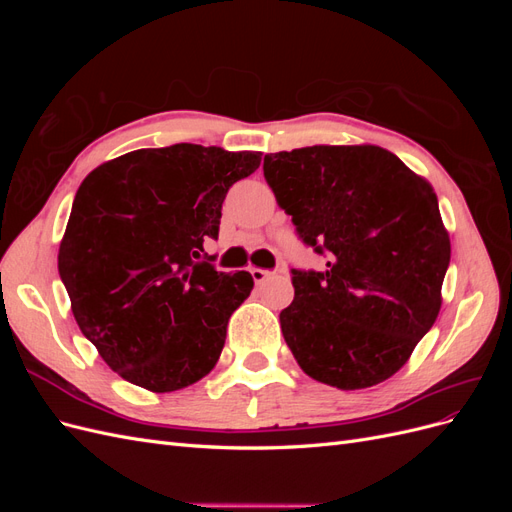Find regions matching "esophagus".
Wrapping results in <instances>:
<instances>
[{"mask_svg": "<svg viewBox=\"0 0 512 512\" xmlns=\"http://www.w3.org/2000/svg\"><path fill=\"white\" fill-rule=\"evenodd\" d=\"M250 273H252V277H254V282H256V284H265L267 280H271V277L275 275V273H273V271H269V269H258V267H254Z\"/></svg>", "mask_w": 512, "mask_h": 512, "instance_id": "esophagus-1", "label": "esophagus"}]
</instances>
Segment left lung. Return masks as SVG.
Here are the masks:
<instances>
[{"label": "left lung", "instance_id": "8db88e82", "mask_svg": "<svg viewBox=\"0 0 512 512\" xmlns=\"http://www.w3.org/2000/svg\"><path fill=\"white\" fill-rule=\"evenodd\" d=\"M265 179L324 271L292 269L282 333L309 378L367 389L406 365L433 327L451 239L436 192L376 145H314L265 156Z\"/></svg>", "mask_w": 512, "mask_h": 512}]
</instances>
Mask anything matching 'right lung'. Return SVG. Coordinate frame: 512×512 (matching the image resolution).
Listing matches in <instances>:
<instances>
[{"instance_id":"add662e5","label":"right lung","mask_w":512,"mask_h":512,"mask_svg":"<svg viewBox=\"0 0 512 512\" xmlns=\"http://www.w3.org/2000/svg\"><path fill=\"white\" fill-rule=\"evenodd\" d=\"M260 151L179 143L100 164L74 196L57 267L83 335L113 371L179 391L218 363L252 275L215 271L222 203Z\"/></svg>"}]
</instances>
